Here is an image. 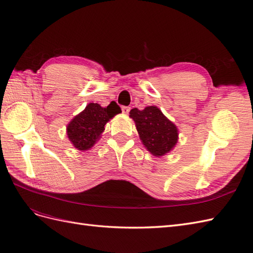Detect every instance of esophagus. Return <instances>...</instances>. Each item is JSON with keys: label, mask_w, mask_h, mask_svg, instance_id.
I'll use <instances>...</instances> for the list:
<instances>
[{"label": "esophagus", "mask_w": 253, "mask_h": 253, "mask_svg": "<svg viewBox=\"0 0 253 253\" xmlns=\"http://www.w3.org/2000/svg\"><path fill=\"white\" fill-rule=\"evenodd\" d=\"M122 113H124L125 115H126V114H128V112H129V110H131V109H129L128 108V106H122Z\"/></svg>", "instance_id": "34e87169"}]
</instances>
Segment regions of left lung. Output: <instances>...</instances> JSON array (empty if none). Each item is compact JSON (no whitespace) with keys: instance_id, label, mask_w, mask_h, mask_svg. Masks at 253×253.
I'll return each instance as SVG.
<instances>
[{"instance_id":"1","label":"left lung","mask_w":253,"mask_h":253,"mask_svg":"<svg viewBox=\"0 0 253 253\" xmlns=\"http://www.w3.org/2000/svg\"><path fill=\"white\" fill-rule=\"evenodd\" d=\"M131 117L144 148L153 156L162 157L170 153L178 141V128L155 105L143 110L132 109Z\"/></svg>"}]
</instances>
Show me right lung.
Here are the masks:
<instances>
[{
	"mask_svg": "<svg viewBox=\"0 0 253 253\" xmlns=\"http://www.w3.org/2000/svg\"><path fill=\"white\" fill-rule=\"evenodd\" d=\"M121 109L115 103L102 108L98 103H88L85 109L70 121L66 126L68 140L79 151H86L94 147V144L101 138L104 132V126Z\"/></svg>",
	"mask_w": 253,
	"mask_h": 253,
	"instance_id": "obj_1",
	"label": "right lung"
}]
</instances>
